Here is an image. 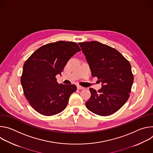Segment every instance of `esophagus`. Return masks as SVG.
Masks as SVG:
<instances>
[{
    "instance_id": "34e87169",
    "label": "esophagus",
    "mask_w": 153,
    "mask_h": 153,
    "mask_svg": "<svg viewBox=\"0 0 153 153\" xmlns=\"http://www.w3.org/2000/svg\"><path fill=\"white\" fill-rule=\"evenodd\" d=\"M77 89L78 90H84V87H83V86H80V85H77Z\"/></svg>"
}]
</instances>
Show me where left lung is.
Wrapping results in <instances>:
<instances>
[{
	"mask_svg": "<svg viewBox=\"0 0 153 153\" xmlns=\"http://www.w3.org/2000/svg\"><path fill=\"white\" fill-rule=\"evenodd\" d=\"M93 77L102 82L97 91L90 88L91 97L85 103L92 113L102 116L113 114L126 103L134 81L129 62L116 49L99 42L79 43Z\"/></svg>",
	"mask_w": 153,
	"mask_h": 153,
	"instance_id": "1",
	"label": "left lung"
}]
</instances>
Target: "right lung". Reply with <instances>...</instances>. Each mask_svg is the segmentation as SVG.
Returning <instances> with one entry per match:
<instances>
[{
    "mask_svg": "<svg viewBox=\"0 0 153 153\" xmlns=\"http://www.w3.org/2000/svg\"><path fill=\"white\" fill-rule=\"evenodd\" d=\"M80 51L75 42L58 41L40 47L26 60L21 85L25 96L37 112L50 116L67 107L77 87L59 84L56 76L61 75L69 59Z\"/></svg>",
    "mask_w": 153,
    "mask_h": 153,
    "instance_id": "right-lung-1",
    "label": "right lung"
}]
</instances>
